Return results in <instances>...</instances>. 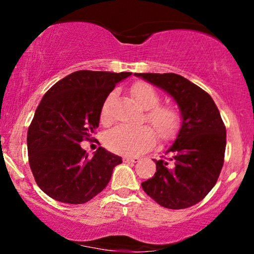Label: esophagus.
I'll use <instances>...</instances> for the list:
<instances>
[{"instance_id":"34e87169","label":"esophagus","mask_w":254,"mask_h":254,"mask_svg":"<svg viewBox=\"0 0 254 254\" xmlns=\"http://www.w3.org/2000/svg\"><path fill=\"white\" fill-rule=\"evenodd\" d=\"M123 161L129 162V164H136V162L139 161V157L138 156H124Z\"/></svg>"}]
</instances>
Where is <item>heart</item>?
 Here are the masks:
<instances>
[{
	"label": "heart",
	"instance_id": "b5f03b06",
	"mask_svg": "<svg viewBox=\"0 0 254 254\" xmlns=\"http://www.w3.org/2000/svg\"><path fill=\"white\" fill-rule=\"evenodd\" d=\"M131 94L138 106L147 110L144 118L156 131L161 141H170L177 135L182 125V115L177 107L172 105H159L160 98L150 84L136 82L131 88ZM113 93L107 97L101 109L100 118L104 124H109L112 119L111 101ZM156 135L148 125H118L105 136V144L111 151L122 155H136L148 150L155 143Z\"/></svg>",
	"mask_w": 254,
	"mask_h": 254
}]
</instances>
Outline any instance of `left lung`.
I'll return each mask as SVG.
<instances>
[{"label":"left lung","mask_w":254,"mask_h":254,"mask_svg":"<svg viewBox=\"0 0 254 254\" xmlns=\"http://www.w3.org/2000/svg\"><path fill=\"white\" fill-rule=\"evenodd\" d=\"M173 97L182 112L174 143L161 160H154V177L142 183L148 196L168 209L199 203L216 184L224 161L226 127L205 90L180 75L135 74Z\"/></svg>","instance_id":"1"}]
</instances>
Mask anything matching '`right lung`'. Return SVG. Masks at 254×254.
<instances>
[{"instance_id": "add662e5", "label": "right lung", "mask_w": 254, "mask_h": 254, "mask_svg": "<svg viewBox=\"0 0 254 254\" xmlns=\"http://www.w3.org/2000/svg\"><path fill=\"white\" fill-rule=\"evenodd\" d=\"M131 72L78 70L55 83L38 105L27 131L28 162L37 185L58 202L82 204L106 188L122 157L81 148L99 127L103 105Z\"/></svg>"}]
</instances>
